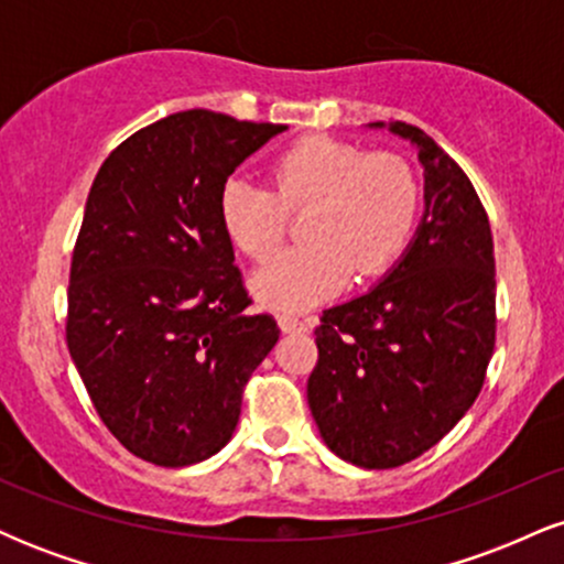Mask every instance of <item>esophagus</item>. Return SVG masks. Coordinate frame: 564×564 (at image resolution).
Here are the masks:
<instances>
[{"label":"esophagus","mask_w":564,"mask_h":564,"mask_svg":"<svg viewBox=\"0 0 564 564\" xmlns=\"http://www.w3.org/2000/svg\"><path fill=\"white\" fill-rule=\"evenodd\" d=\"M278 323H281V328L286 334H300V332H304V328H307V321H304L302 315L289 313V310L278 313Z\"/></svg>","instance_id":"1"}]
</instances>
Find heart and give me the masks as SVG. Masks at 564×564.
<instances>
[{
    "label": "heart",
    "instance_id": "heart-1",
    "mask_svg": "<svg viewBox=\"0 0 564 564\" xmlns=\"http://www.w3.org/2000/svg\"><path fill=\"white\" fill-rule=\"evenodd\" d=\"M273 187L236 174L219 196V219L243 254L268 257L286 236L291 209H310L307 241L278 251L251 278L257 296L275 310H300L334 294L349 275L373 281L390 273L411 246L422 187L398 153L313 134L273 161Z\"/></svg>",
    "mask_w": 564,
    "mask_h": 564
}]
</instances>
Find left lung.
<instances>
[{
    "instance_id": "1",
    "label": "left lung",
    "mask_w": 564,
    "mask_h": 564,
    "mask_svg": "<svg viewBox=\"0 0 564 564\" xmlns=\"http://www.w3.org/2000/svg\"><path fill=\"white\" fill-rule=\"evenodd\" d=\"M390 132L424 166L422 225L384 281L323 310L307 379L323 443L364 469L400 467L448 435L496 347L494 236L480 196L424 129L392 121Z\"/></svg>"
}]
</instances>
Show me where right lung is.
Returning a JSON list of instances; mask_svg holds the SVG:
<instances>
[{
  "instance_id": "1",
  "label": "right lung",
  "mask_w": 564,
  "mask_h": 564,
  "mask_svg": "<svg viewBox=\"0 0 564 564\" xmlns=\"http://www.w3.org/2000/svg\"><path fill=\"white\" fill-rule=\"evenodd\" d=\"M283 129L172 113L111 151L89 187L66 341L102 424L142 462L191 467L225 448L275 347L273 315L249 313L219 196Z\"/></svg>"
}]
</instances>
